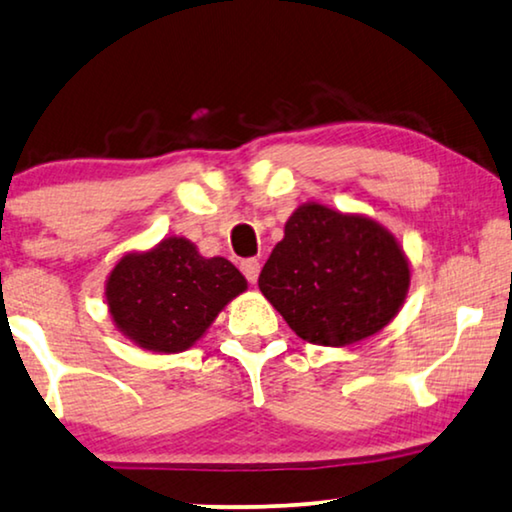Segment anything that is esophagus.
<instances>
[{"label": "esophagus", "mask_w": 512, "mask_h": 512, "mask_svg": "<svg viewBox=\"0 0 512 512\" xmlns=\"http://www.w3.org/2000/svg\"><path fill=\"white\" fill-rule=\"evenodd\" d=\"M241 271H243V276L248 278V282H257V278H259V259H243L241 262Z\"/></svg>", "instance_id": "1"}]
</instances>
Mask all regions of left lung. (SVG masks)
<instances>
[{"label":"left lung","instance_id":"obj_1","mask_svg":"<svg viewBox=\"0 0 512 512\" xmlns=\"http://www.w3.org/2000/svg\"><path fill=\"white\" fill-rule=\"evenodd\" d=\"M395 236L365 216L301 204L259 273V289L299 338L345 347L391 322L409 289Z\"/></svg>","mask_w":512,"mask_h":512}]
</instances>
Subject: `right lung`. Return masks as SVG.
I'll list each match as a JSON object with an SVG mask.
<instances>
[{"mask_svg": "<svg viewBox=\"0 0 512 512\" xmlns=\"http://www.w3.org/2000/svg\"><path fill=\"white\" fill-rule=\"evenodd\" d=\"M248 282L225 257H202L183 236L147 253H128L114 266L105 296L117 329L149 352L193 347L218 312Z\"/></svg>", "mask_w": 512, "mask_h": 512, "instance_id": "obj_1", "label": "right lung"}]
</instances>
